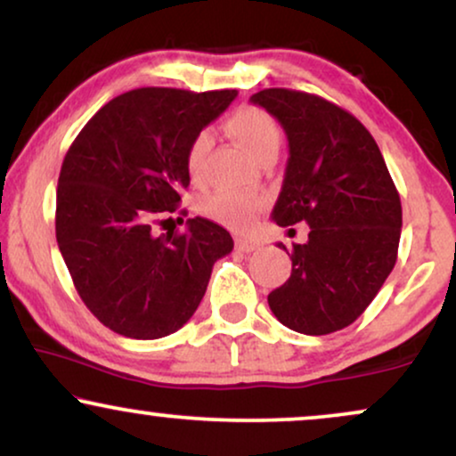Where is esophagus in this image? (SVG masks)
Segmentation results:
<instances>
[{"label":"esophagus","instance_id":"obj_1","mask_svg":"<svg viewBox=\"0 0 456 456\" xmlns=\"http://www.w3.org/2000/svg\"><path fill=\"white\" fill-rule=\"evenodd\" d=\"M236 248L242 253H251L255 248H259V242L248 240V239H236Z\"/></svg>","mask_w":456,"mask_h":456}]
</instances>
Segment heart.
Returning <instances> with one entry per match:
<instances>
[{"mask_svg": "<svg viewBox=\"0 0 456 456\" xmlns=\"http://www.w3.org/2000/svg\"><path fill=\"white\" fill-rule=\"evenodd\" d=\"M226 128L255 159H261L267 153H278L280 142H282V133H280L276 118L267 114L265 110L253 108V105H242V108L236 110L228 118ZM209 149L211 134L208 130L197 133L189 142V147H186L184 166L192 183H203L205 159H208ZM261 209H264V199L228 191L214 192V195L205 197L201 201V211L205 216L239 230L251 226L255 216Z\"/></svg>", "mask_w": 456, "mask_h": 456, "instance_id": "obj_1", "label": "heart"}]
</instances>
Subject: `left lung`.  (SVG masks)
Listing matches in <instances>:
<instances>
[{
	"label": "left lung",
	"instance_id": "obj_1",
	"mask_svg": "<svg viewBox=\"0 0 456 456\" xmlns=\"http://www.w3.org/2000/svg\"><path fill=\"white\" fill-rule=\"evenodd\" d=\"M251 102L289 136L290 158L272 220L311 228L305 245H292L290 278L267 303L295 332L332 334L351 326L390 276L401 197L378 142L346 110L292 89H264Z\"/></svg>",
	"mask_w": 456,
	"mask_h": 456
}]
</instances>
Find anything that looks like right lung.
<instances>
[{"label": "right lung", "instance_id": "obj_1", "mask_svg": "<svg viewBox=\"0 0 456 456\" xmlns=\"http://www.w3.org/2000/svg\"><path fill=\"white\" fill-rule=\"evenodd\" d=\"M236 91L142 86L105 103L68 149L58 180L55 239L86 309L116 334L155 340L191 320L211 267L232 251L226 228L205 217L155 234L178 211L191 178L192 136ZM172 220V217H170Z\"/></svg>", "mask_w": 456, "mask_h": 456}]
</instances>
